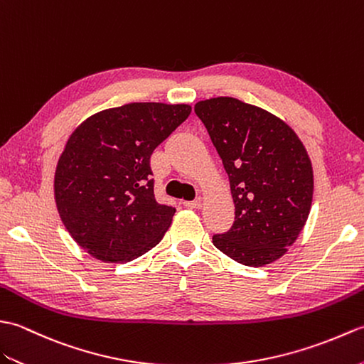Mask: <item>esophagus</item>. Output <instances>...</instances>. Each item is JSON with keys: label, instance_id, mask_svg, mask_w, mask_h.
<instances>
[{"label": "esophagus", "instance_id": "esophagus-1", "mask_svg": "<svg viewBox=\"0 0 364 364\" xmlns=\"http://www.w3.org/2000/svg\"><path fill=\"white\" fill-rule=\"evenodd\" d=\"M183 205L187 208H200L203 207V203H200V199H196V200H185Z\"/></svg>", "mask_w": 364, "mask_h": 364}]
</instances>
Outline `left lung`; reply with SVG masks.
Wrapping results in <instances>:
<instances>
[{
  "instance_id": "obj_1",
  "label": "left lung",
  "mask_w": 364,
  "mask_h": 364,
  "mask_svg": "<svg viewBox=\"0 0 364 364\" xmlns=\"http://www.w3.org/2000/svg\"><path fill=\"white\" fill-rule=\"evenodd\" d=\"M195 112L223 160L235 204L230 230L213 235V245L254 268L279 260L311 208L313 168L304 143L284 119L230 96L199 101Z\"/></svg>"
}]
</instances>
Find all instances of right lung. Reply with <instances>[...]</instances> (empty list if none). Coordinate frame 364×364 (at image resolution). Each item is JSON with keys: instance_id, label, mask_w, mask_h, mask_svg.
<instances>
[{"instance_id": "obj_1", "label": "right lung", "mask_w": 364, "mask_h": 364, "mask_svg": "<svg viewBox=\"0 0 364 364\" xmlns=\"http://www.w3.org/2000/svg\"><path fill=\"white\" fill-rule=\"evenodd\" d=\"M188 104L131 102L82 121L63 148L54 199L71 238L96 260L126 263L160 243L176 208L159 204L151 154Z\"/></svg>"}]
</instances>
